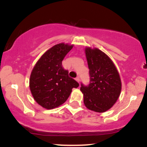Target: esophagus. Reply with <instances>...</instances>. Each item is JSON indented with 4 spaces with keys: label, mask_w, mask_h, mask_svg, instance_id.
<instances>
[{
    "label": "esophagus",
    "mask_w": 147,
    "mask_h": 147,
    "mask_svg": "<svg viewBox=\"0 0 147 147\" xmlns=\"http://www.w3.org/2000/svg\"><path fill=\"white\" fill-rule=\"evenodd\" d=\"M76 80L78 82V83H80V78H79V77L76 78Z\"/></svg>",
    "instance_id": "34e87169"
}]
</instances>
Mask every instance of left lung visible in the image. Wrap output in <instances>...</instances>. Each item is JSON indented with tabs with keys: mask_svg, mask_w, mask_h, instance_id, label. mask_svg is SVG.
<instances>
[{
	"mask_svg": "<svg viewBox=\"0 0 147 147\" xmlns=\"http://www.w3.org/2000/svg\"><path fill=\"white\" fill-rule=\"evenodd\" d=\"M86 55L89 68L90 83L81 84L84 102L89 110L104 112L117 101L121 91V80L109 57L98 49L88 47Z\"/></svg>",
	"mask_w": 147,
	"mask_h": 147,
	"instance_id": "left-lung-1",
	"label": "left lung"
}]
</instances>
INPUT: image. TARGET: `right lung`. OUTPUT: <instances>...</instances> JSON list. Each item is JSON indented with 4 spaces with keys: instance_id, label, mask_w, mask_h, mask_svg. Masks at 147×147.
<instances>
[{
    "instance_id": "obj_1",
    "label": "right lung",
    "mask_w": 147,
    "mask_h": 147,
    "mask_svg": "<svg viewBox=\"0 0 147 147\" xmlns=\"http://www.w3.org/2000/svg\"><path fill=\"white\" fill-rule=\"evenodd\" d=\"M73 45L59 43L47 50L31 72L29 86L34 99L46 109H53L65 102L72 88L79 84L68 75L62 61Z\"/></svg>"
}]
</instances>
